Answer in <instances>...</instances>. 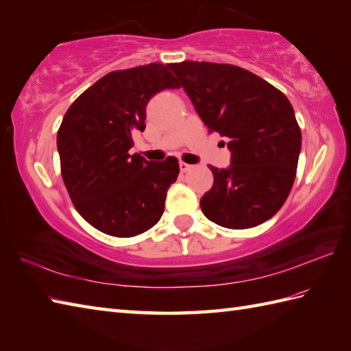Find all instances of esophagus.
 I'll use <instances>...</instances> for the list:
<instances>
[{
	"label": "esophagus",
	"mask_w": 351,
	"mask_h": 351,
	"mask_svg": "<svg viewBox=\"0 0 351 351\" xmlns=\"http://www.w3.org/2000/svg\"><path fill=\"white\" fill-rule=\"evenodd\" d=\"M180 170L182 171V173H185V171H189V170H191V166L190 164H187V162H180Z\"/></svg>",
	"instance_id": "34e87169"
}]
</instances>
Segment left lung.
I'll use <instances>...</instances> for the list:
<instances>
[{
    "label": "left lung",
    "mask_w": 351,
    "mask_h": 351,
    "mask_svg": "<svg viewBox=\"0 0 351 351\" xmlns=\"http://www.w3.org/2000/svg\"><path fill=\"white\" fill-rule=\"evenodd\" d=\"M169 68L208 131L229 140L230 166H210L214 184L200 199L205 217L229 229L271 219L293 187L302 149L287 96L234 64L182 62Z\"/></svg>",
    "instance_id": "obj_1"
}]
</instances>
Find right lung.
<instances>
[{"instance_id": "obj_1", "label": "right lung", "mask_w": 351, "mask_h": 351, "mask_svg": "<svg viewBox=\"0 0 351 351\" xmlns=\"http://www.w3.org/2000/svg\"><path fill=\"white\" fill-rule=\"evenodd\" d=\"M161 63L110 72L66 111L57 132L62 176L77 211L101 232L134 237L158 223L180 164L130 154L132 132L145 131L155 93L178 88Z\"/></svg>"}]
</instances>
